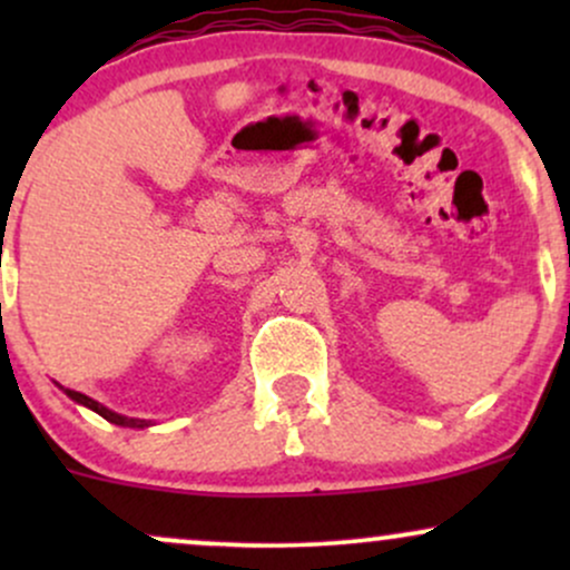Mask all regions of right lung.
Returning a JSON list of instances; mask_svg holds the SVG:
<instances>
[{
	"instance_id": "obj_1",
	"label": "right lung",
	"mask_w": 570,
	"mask_h": 570,
	"mask_svg": "<svg viewBox=\"0 0 570 570\" xmlns=\"http://www.w3.org/2000/svg\"><path fill=\"white\" fill-rule=\"evenodd\" d=\"M61 389H63V385H61ZM63 394H67L69 399H75L77 404H85V407H88V410L98 412V415H101V417H107V421L115 423V426H128V429H144V426H149V421H139V417H126V415H120V412H112L109 407H104V404H98L96 399L80 394V391L63 389Z\"/></svg>"
}]
</instances>
